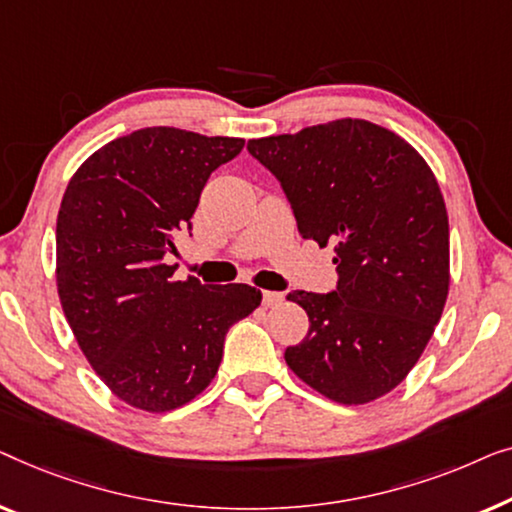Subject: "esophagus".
I'll return each instance as SVG.
<instances>
[{
  "mask_svg": "<svg viewBox=\"0 0 512 512\" xmlns=\"http://www.w3.org/2000/svg\"><path fill=\"white\" fill-rule=\"evenodd\" d=\"M285 297L280 292H269V290H264L262 292V301H264V306H276V304H280V301H283Z\"/></svg>",
  "mask_w": 512,
  "mask_h": 512,
  "instance_id": "34e87169",
  "label": "esophagus"
}]
</instances>
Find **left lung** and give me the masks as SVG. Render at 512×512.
<instances>
[{
    "mask_svg": "<svg viewBox=\"0 0 512 512\" xmlns=\"http://www.w3.org/2000/svg\"><path fill=\"white\" fill-rule=\"evenodd\" d=\"M248 150L283 185L301 236L336 250V292L287 294L308 315L287 366L345 406L385 397L422 357L450 290L434 171L399 134L359 118L253 139Z\"/></svg>",
    "mask_w": 512,
    "mask_h": 512,
    "instance_id": "obj_1",
    "label": "left lung"
}]
</instances>
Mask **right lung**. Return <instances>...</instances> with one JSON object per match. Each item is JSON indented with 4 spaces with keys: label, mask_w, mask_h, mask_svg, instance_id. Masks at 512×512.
Wrapping results in <instances>:
<instances>
[{
    "label": "right lung",
    "mask_w": 512,
    "mask_h": 512,
    "mask_svg": "<svg viewBox=\"0 0 512 512\" xmlns=\"http://www.w3.org/2000/svg\"><path fill=\"white\" fill-rule=\"evenodd\" d=\"M243 139L146 127L95 150L64 190L55 280L76 343L102 383L146 413L211 385L229 327L262 304L257 287L176 280L164 255L199 194Z\"/></svg>",
    "instance_id": "obj_1"
}]
</instances>
